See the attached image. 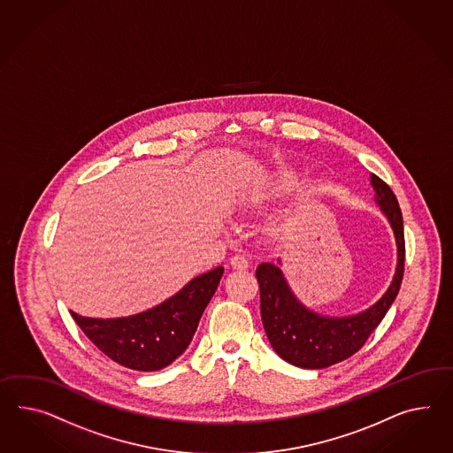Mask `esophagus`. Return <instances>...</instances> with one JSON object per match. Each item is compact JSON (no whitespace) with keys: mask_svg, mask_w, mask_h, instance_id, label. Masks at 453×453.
<instances>
[{"mask_svg":"<svg viewBox=\"0 0 453 453\" xmlns=\"http://www.w3.org/2000/svg\"><path fill=\"white\" fill-rule=\"evenodd\" d=\"M230 265H232L233 269H246L250 266V261H248L246 256L238 253V255L232 256Z\"/></svg>","mask_w":453,"mask_h":453,"instance_id":"obj_1","label":"esophagus"}]
</instances>
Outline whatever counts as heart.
<instances>
[{
    "mask_svg": "<svg viewBox=\"0 0 453 453\" xmlns=\"http://www.w3.org/2000/svg\"><path fill=\"white\" fill-rule=\"evenodd\" d=\"M297 186H299L297 174L289 173V171H279V173L269 175L261 186L256 187L255 190L251 192V202L261 203L269 198L286 196L292 190H296Z\"/></svg>",
    "mask_w": 453,
    "mask_h": 453,
    "instance_id": "heart-1",
    "label": "heart"
}]
</instances>
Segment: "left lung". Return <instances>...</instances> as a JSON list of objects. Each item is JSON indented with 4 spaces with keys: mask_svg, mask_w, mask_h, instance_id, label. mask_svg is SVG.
<instances>
[{
    "mask_svg": "<svg viewBox=\"0 0 453 453\" xmlns=\"http://www.w3.org/2000/svg\"><path fill=\"white\" fill-rule=\"evenodd\" d=\"M374 202L395 233L397 263L388 290L363 312L324 315L307 307L290 289L278 265L263 263L256 269L261 290V319L271 347L284 361L305 370H322L347 360L365 345L381 324L401 288L404 273V226L397 198L380 177L370 175Z\"/></svg>",
    "mask_w": 453,
    "mask_h": 453,
    "instance_id": "left-lung-1",
    "label": "left lung"
}]
</instances>
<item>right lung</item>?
Instances as JSON below:
<instances>
[{"label": "right lung", "mask_w": 453, "mask_h": 453, "mask_svg": "<svg viewBox=\"0 0 453 453\" xmlns=\"http://www.w3.org/2000/svg\"><path fill=\"white\" fill-rule=\"evenodd\" d=\"M221 276L223 267H215L188 280L173 297L128 317L93 319L70 313L108 358L129 370L157 372L177 360L190 345Z\"/></svg>", "instance_id": "1"}]
</instances>
